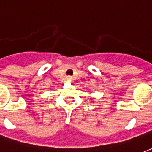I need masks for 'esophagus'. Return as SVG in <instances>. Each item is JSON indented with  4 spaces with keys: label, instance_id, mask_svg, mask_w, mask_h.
Wrapping results in <instances>:
<instances>
[{
    "label": "esophagus",
    "instance_id": "obj_1",
    "mask_svg": "<svg viewBox=\"0 0 152 152\" xmlns=\"http://www.w3.org/2000/svg\"><path fill=\"white\" fill-rule=\"evenodd\" d=\"M66 81H67V82H72V79L70 76H68V77L66 78Z\"/></svg>",
    "mask_w": 152,
    "mask_h": 152
}]
</instances>
